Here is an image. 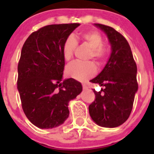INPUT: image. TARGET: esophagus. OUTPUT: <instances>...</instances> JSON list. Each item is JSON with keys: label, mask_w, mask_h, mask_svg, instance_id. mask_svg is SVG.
Returning <instances> with one entry per match:
<instances>
[{"label": "esophagus", "mask_w": 154, "mask_h": 154, "mask_svg": "<svg viewBox=\"0 0 154 154\" xmlns=\"http://www.w3.org/2000/svg\"><path fill=\"white\" fill-rule=\"evenodd\" d=\"M82 87H83V89H86L87 88H88V85H85V84H83V85H82Z\"/></svg>", "instance_id": "obj_1"}]
</instances>
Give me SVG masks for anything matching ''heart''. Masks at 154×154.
<instances>
[{
	"instance_id": "1",
	"label": "heart",
	"mask_w": 154,
	"mask_h": 154,
	"mask_svg": "<svg viewBox=\"0 0 154 154\" xmlns=\"http://www.w3.org/2000/svg\"><path fill=\"white\" fill-rule=\"evenodd\" d=\"M77 41L86 44L90 48L88 59L94 58L98 65H101L106 62L109 56V48L107 45L103 43L102 35L97 30H89L82 32L75 38L72 36L68 37L64 42L61 49L63 58L65 60H69L72 58L77 47ZM96 65L93 61H74L66 68L68 76L80 82H84L89 79V77H93L96 73Z\"/></svg>"
}]
</instances>
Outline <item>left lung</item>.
<instances>
[{"instance_id": "left-lung-1", "label": "left lung", "mask_w": 154, "mask_h": 154, "mask_svg": "<svg viewBox=\"0 0 154 154\" xmlns=\"http://www.w3.org/2000/svg\"><path fill=\"white\" fill-rule=\"evenodd\" d=\"M95 25L107 34L112 53L101 73L90 81L104 89L100 92L93 90L95 100L89 105V112L98 125L114 128L123 124L131 113L134 97L138 89L137 65L123 35L107 25Z\"/></svg>"}]
</instances>
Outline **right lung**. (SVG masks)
Returning a JSON list of instances; mask_svg holds the SVG:
<instances>
[{
	"mask_svg": "<svg viewBox=\"0 0 154 154\" xmlns=\"http://www.w3.org/2000/svg\"><path fill=\"white\" fill-rule=\"evenodd\" d=\"M79 25H46L32 32L23 45L17 89L25 116L40 129L63 124L69 115L68 103L82 91V84L73 78L61 82L65 67L62 45Z\"/></svg>",
	"mask_w": 154,
	"mask_h": 154,
	"instance_id": "obj_1",
	"label": "right lung"
}]
</instances>
